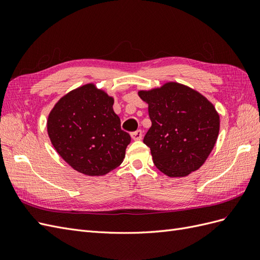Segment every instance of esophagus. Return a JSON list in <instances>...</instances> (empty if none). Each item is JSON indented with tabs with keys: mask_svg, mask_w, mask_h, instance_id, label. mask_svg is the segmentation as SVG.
Instances as JSON below:
<instances>
[{
	"mask_svg": "<svg viewBox=\"0 0 260 260\" xmlns=\"http://www.w3.org/2000/svg\"><path fill=\"white\" fill-rule=\"evenodd\" d=\"M143 137V132L142 130H137L135 132H131V138L133 140H141Z\"/></svg>",
	"mask_w": 260,
	"mask_h": 260,
	"instance_id": "esophagus-1",
	"label": "esophagus"
}]
</instances>
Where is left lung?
<instances>
[{
	"label": "left lung",
	"instance_id": "left-lung-1",
	"mask_svg": "<svg viewBox=\"0 0 260 260\" xmlns=\"http://www.w3.org/2000/svg\"><path fill=\"white\" fill-rule=\"evenodd\" d=\"M148 104L152 127L143 142L155 166L169 177L198 170L212 151L219 133V115L208 100L185 85L169 82L140 91Z\"/></svg>",
	"mask_w": 260,
	"mask_h": 260
}]
</instances>
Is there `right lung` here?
I'll use <instances>...</instances> for the list:
<instances>
[{"instance_id": "right-lung-1", "label": "right lung", "mask_w": 260, "mask_h": 260, "mask_svg": "<svg viewBox=\"0 0 260 260\" xmlns=\"http://www.w3.org/2000/svg\"><path fill=\"white\" fill-rule=\"evenodd\" d=\"M114 100L93 84L61 98L48 119L53 146L68 165L86 176H102L122 162L130 143L113 111Z\"/></svg>"}]
</instances>
